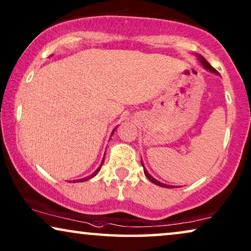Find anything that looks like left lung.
Here are the masks:
<instances>
[{
  "instance_id": "1",
  "label": "left lung",
  "mask_w": 251,
  "mask_h": 251,
  "mask_svg": "<svg viewBox=\"0 0 251 251\" xmlns=\"http://www.w3.org/2000/svg\"><path fill=\"white\" fill-rule=\"evenodd\" d=\"M195 56H197V57H198V59H199V61H200V63H201V65H202V66H203V67L205 68V70H207V71H209V72H211V73H215V74H217V75H219V73H218V72H217V71H216V70H215V68H214V67H212V66H211V65H210V64H209L207 60H205V59H204V57H203V56H201V54H199V53H197V54H195ZM142 166H143V168H144V174H145V176H146L147 178H149V179H150L151 181H152V183H154V184H155V185H157V186H161V187H166V188H171V187H174V186H171V185H166V184L161 183V181H159V180H156V179H155V178H153L152 176H151V175L149 174V171H147V170H146V168H145V167H144V163H143V161H142Z\"/></svg>"
}]
</instances>
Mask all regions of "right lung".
<instances>
[{"mask_svg": "<svg viewBox=\"0 0 251 251\" xmlns=\"http://www.w3.org/2000/svg\"><path fill=\"white\" fill-rule=\"evenodd\" d=\"M115 129H116V128H115ZM115 129H114V130H113V131H112V135H113V133H114V131H115ZM104 160H105V157H104V159H102V161H101V164H102V163H104ZM101 164H100V166H99V167L97 168V170H96L94 174H91V175H90V176H88V177H84V178H82V179H77V180H75V181H85V180L90 179V178H92V177H95V176H96V175H97V174L99 173V170H100V168H101Z\"/></svg>", "mask_w": 251, "mask_h": 251, "instance_id": "obj_1", "label": "right lung"}]
</instances>
